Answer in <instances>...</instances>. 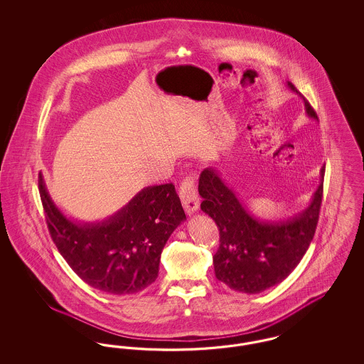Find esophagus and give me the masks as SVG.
<instances>
[{
  "mask_svg": "<svg viewBox=\"0 0 364 364\" xmlns=\"http://www.w3.org/2000/svg\"><path fill=\"white\" fill-rule=\"evenodd\" d=\"M180 199L187 214H193L199 208V196L193 177H187L180 186Z\"/></svg>",
  "mask_w": 364,
  "mask_h": 364,
  "instance_id": "34e87169",
  "label": "esophagus"
}]
</instances>
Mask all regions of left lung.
Listing matches in <instances>:
<instances>
[{"instance_id":"left-lung-1","label":"left lung","mask_w":364,"mask_h":364,"mask_svg":"<svg viewBox=\"0 0 364 364\" xmlns=\"http://www.w3.org/2000/svg\"><path fill=\"white\" fill-rule=\"evenodd\" d=\"M299 94L309 117L318 120L311 105ZM325 165L321 183L314 192L311 203L292 218L262 221L252 215L220 172L206 168L199 177L200 208L211 217L220 230V247L213 257L215 277L230 289L242 294H260L284 281L294 270L310 247L322 203Z\"/></svg>"}]
</instances>
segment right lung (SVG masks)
<instances>
[{
    "mask_svg": "<svg viewBox=\"0 0 364 364\" xmlns=\"http://www.w3.org/2000/svg\"><path fill=\"white\" fill-rule=\"evenodd\" d=\"M39 193L60 254L86 284L106 294H138L151 285L165 244L187 220L173 184L143 188L98 223L68 218L53 202L42 174Z\"/></svg>",
    "mask_w": 364,
    "mask_h": 364,
    "instance_id": "add662e5",
    "label": "right lung"
}]
</instances>
